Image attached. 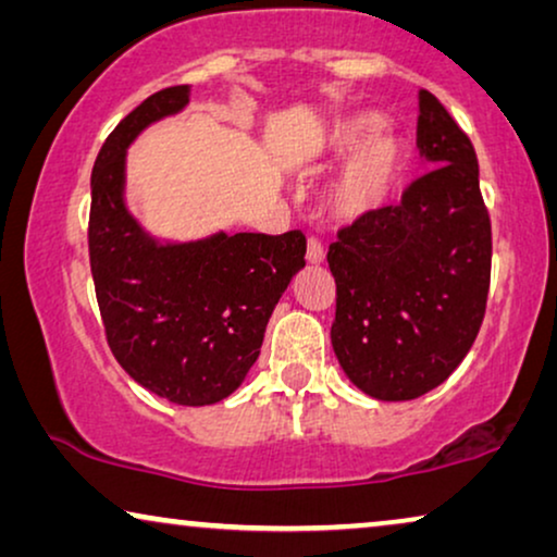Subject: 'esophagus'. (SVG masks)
<instances>
[{"label": "esophagus", "mask_w": 557, "mask_h": 557, "mask_svg": "<svg viewBox=\"0 0 557 557\" xmlns=\"http://www.w3.org/2000/svg\"><path fill=\"white\" fill-rule=\"evenodd\" d=\"M324 246L322 243H319L317 238H311L309 240V246H307V261L311 263V265H319V263H324Z\"/></svg>", "instance_id": "34e87169"}]
</instances>
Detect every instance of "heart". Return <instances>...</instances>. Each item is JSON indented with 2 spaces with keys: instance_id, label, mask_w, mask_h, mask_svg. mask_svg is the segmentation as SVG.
<instances>
[{
  "instance_id": "heart-1",
  "label": "heart",
  "mask_w": 557,
  "mask_h": 557,
  "mask_svg": "<svg viewBox=\"0 0 557 557\" xmlns=\"http://www.w3.org/2000/svg\"><path fill=\"white\" fill-rule=\"evenodd\" d=\"M377 132L380 119L362 113L342 121L330 136L332 154H354L326 195V208L342 223H357L383 208L406 170L403 144L395 136H377Z\"/></svg>"
}]
</instances>
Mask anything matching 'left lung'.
I'll list each match as a JSON object with an SVG mask.
<instances>
[{"label": "left lung", "mask_w": 557, "mask_h": 557, "mask_svg": "<svg viewBox=\"0 0 557 557\" xmlns=\"http://www.w3.org/2000/svg\"><path fill=\"white\" fill-rule=\"evenodd\" d=\"M418 149L429 172L400 205L345 225L326 253L334 355L377 400H413L444 383L474 345L490 296L492 223L474 144L425 88Z\"/></svg>", "instance_id": "left-lung-1"}]
</instances>
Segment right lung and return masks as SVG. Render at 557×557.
<instances>
[{
	"instance_id": "right-lung-1",
	"label": "right lung",
	"mask_w": 557,
	"mask_h": 557,
	"mask_svg": "<svg viewBox=\"0 0 557 557\" xmlns=\"http://www.w3.org/2000/svg\"><path fill=\"white\" fill-rule=\"evenodd\" d=\"M189 86L149 96L109 134L90 174L88 253L106 339L121 368L177 406H212L246 380L265 324L307 261L301 231L157 243L124 202L126 147L182 111Z\"/></svg>"
}]
</instances>
